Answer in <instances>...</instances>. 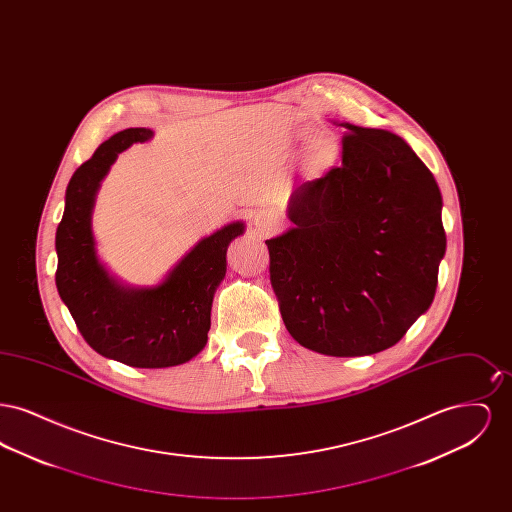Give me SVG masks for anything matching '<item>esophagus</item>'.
Segmentation results:
<instances>
[{"label": "esophagus", "instance_id": "obj_1", "mask_svg": "<svg viewBox=\"0 0 512 512\" xmlns=\"http://www.w3.org/2000/svg\"><path fill=\"white\" fill-rule=\"evenodd\" d=\"M253 226H255V232L259 234V238H267L276 230V219L272 215L261 213L253 220Z\"/></svg>", "mask_w": 512, "mask_h": 512}]
</instances>
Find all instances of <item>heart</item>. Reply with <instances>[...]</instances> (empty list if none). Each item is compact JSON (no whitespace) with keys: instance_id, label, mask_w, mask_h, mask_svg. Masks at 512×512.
<instances>
[{"instance_id":"b5f03b06","label":"heart","mask_w":512,"mask_h":512,"mask_svg":"<svg viewBox=\"0 0 512 512\" xmlns=\"http://www.w3.org/2000/svg\"><path fill=\"white\" fill-rule=\"evenodd\" d=\"M340 142L334 136H317L311 140V144L303 157V169L307 178L320 180L334 171L340 163Z\"/></svg>"}]
</instances>
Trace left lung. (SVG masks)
Instances as JSON below:
<instances>
[{"label":"left lung","instance_id":"1","mask_svg":"<svg viewBox=\"0 0 512 512\" xmlns=\"http://www.w3.org/2000/svg\"><path fill=\"white\" fill-rule=\"evenodd\" d=\"M341 167L293 190L270 238V284L293 340L330 357L374 355L436 295L445 255L434 174L397 134L340 122Z\"/></svg>","mask_w":512,"mask_h":512}]
</instances>
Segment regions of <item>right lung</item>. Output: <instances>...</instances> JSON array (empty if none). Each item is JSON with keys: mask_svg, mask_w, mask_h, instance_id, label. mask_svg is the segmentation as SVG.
Instances as JSON below:
<instances>
[{"mask_svg": "<svg viewBox=\"0 0 512 512\" xmlns=\"http://www.w3.org/2000/svg\"><path fill=\"white\" fill-rule=\"evenodd\" d=\"M151 138L149 128H126L74 172L55 234V284L99 355L136 368H167L188 363L205 347L226 249L244 234L245 224L230 222L199 240L155 286H128L115 278L99 261L92 232L96 195L119 153Z\"/></svg>", "mask_w": 512, "mask_h": 512, "instance_id": "1", "label": "right lung"}]
</instances>
